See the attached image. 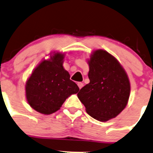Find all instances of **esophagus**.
Returning <instances> with one entry per match:
<instances>
[{"label":"esophagus","instance_id":"34e87169","mask_svg":"<svg viewBox=\"0 0 153 153\" xmlns=\"http://www.w3.org/2000/svg\"><path fill=\"white\" fill-rule=\"evenodd\" d=\"M77 85H78V86H79V89H80V88H82V86H83V83H82V82H77Z\"/></svg>","mask_w":153,"mask_h":153}]
</instances>
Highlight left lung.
Segmentation results:
<instances>
[{"label":"left lung","instance_id":"8db88e82","mask_svg":"<svg viewBox=\"0 0 153 153\" xmlns=\"http://www.w3.org/2000/svg\"><path fill=\"white\" fill-rule=\"evenodd\" d=\"M88 62L90 82L81 88L77 96L89 116L106 122L126 107L130 82L119 62L106 51L95 50Z\"/></svg>","mask_w":153,"mask_h":153}]
</instances>
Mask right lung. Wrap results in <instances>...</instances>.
Wrapping results in <instances>:
<instances>
[{
  "label": "right lung",
  "instance_id": "obj_1",
  "mask_svg": "<svg viewBox=\"0 0 153 153\" xmlns=\"http://www.w3.org/2000/svg\"><path fill=\"white\" fill-rule=\"evenodd\" d=\"M64 54L56 53L34 69L25 85L29 105L42 114L49 115L60 109L65 100L79 88L70 79L63 68Z\"/></svg>",
  "mask_w": 153,
  "mask_h": 153
}]
</instances>
